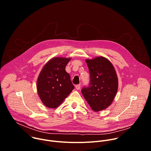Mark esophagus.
Masks as SVG:
<instances>
[{
	"instance_id": "1",
	"label": "esophagus",
	"mask_w": 151,
	"mask_h": 151,
	"mask_svg": "<svg viewBox=\"0 0 151 151\" xmlns=\"http://www.w3.org/2000/svg\"><path fill=\"white\" fill-rule=\"evenodd\" d=\"M75 88H76V89H77L78 90H80V88H81V85H80V84L76 85L75 86Z\"/></svg>"
}]
</instances>
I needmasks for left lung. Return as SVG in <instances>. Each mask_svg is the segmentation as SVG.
Listing matches in <instances>:
<instances>
[{
  "label": "left lung",
  "mask_w": 151,
  "mask_h": 151,
  "mask_svg": "<svg viewBox=\"0 0 151 151\" xmlns=\"http://www.w3.org/2000/svg\"><path fill=\"white\" fill-rule=\"evenodd\" d=\"M89 69L90 81L82 94L94 112L106 109L112 103L118 88L116 71L111 62L104 57L85 60Z\"/></svg>",
  "instance_id": "8db88e82"
}]
</instances>
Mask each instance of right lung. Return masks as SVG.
<instances>
[{
	"instance_id": "obj_1",
	"label": "right lung",
	"mask_w": 151,
	"mask_h": 151,
	"mask_svg": "<svg viewBox=\"0 0 151 151\" xmlns=\"http://www.w3.org/2000/svg\"><path fill=\"white\" fill-rule=\"evenodd\" d=\"M71 58L55 57L48 61L37 81L38 95L49 108L57 107L75 88L65 68Z\"/></svg>"
}]
</instances>
